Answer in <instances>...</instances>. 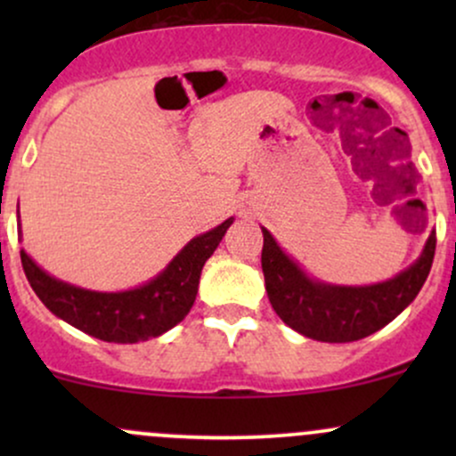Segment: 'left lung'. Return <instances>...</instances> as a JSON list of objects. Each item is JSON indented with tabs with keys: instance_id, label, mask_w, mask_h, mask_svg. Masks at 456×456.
<instances>
[{
	"instance_id": "obj_1",
	"label": "left lung",
	"mask_w": 456,
	"mask_h": 456,
	"mask_svg": "<svg viewBox=\"0 0 456 456\" xmlns=\"http://www.w3.org/2000/svg\"><path fill=\"white\" fill-rule=\"evenodd\" d=\"M264 232L265 291L282 322L296 332L322 343H352L378 332L411 305L425 285L436 255V233L428 235L425 250L395 279L364 287H341L319 282Z\"/></svg>"
}]
</instances>
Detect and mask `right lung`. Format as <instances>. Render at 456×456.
Masks as SVG:
<instances>
[{"instance_id":"1","label":"right lung","mask_w":456,"mask_h":456,"mask_svg":"<svg viewBox=\"0 0 456 456\" xmlns=\"http://www.w3.org/2000/svg\"><path fill=\"white\" fill-rule=\"evenodd\" d=\"M233 218L192 238L174 261L145 285L128 291H90L53 279L25 250L20 264L31 289L53 315L107 343H139L160 337L195 305L203 264L221 244Z\"/></svg>"}]
</instances>
